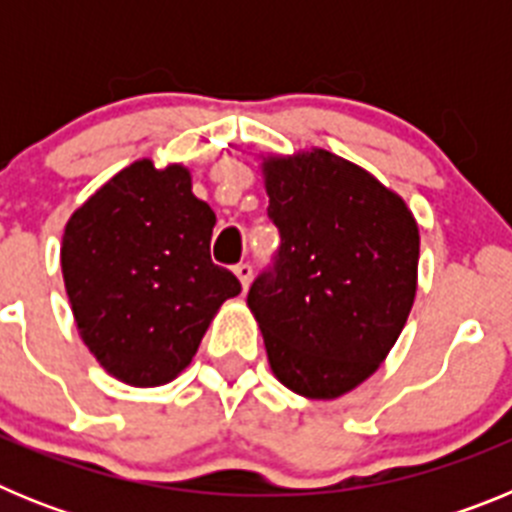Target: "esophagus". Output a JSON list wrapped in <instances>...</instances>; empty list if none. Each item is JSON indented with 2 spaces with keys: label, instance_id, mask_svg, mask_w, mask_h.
Masks as SVG:
<instances>
[{
  "label": "esophagus",
  "instance_id": "1",
  "mask_svg": "<svg viewBox=\"0 0 512 512\" xmlns=\"http://www.w3.org/2000/svg\"><path fill=\"white\" fill-rule=\"evenodd\" d=\"M233 271H235V277L241 279V287L248 289V284H251V277H253L251 264H238Z\"/></svg>",
  "mask_w": 512,
  "mask_h": 512
}]
</instances>
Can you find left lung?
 <instances>
[{
    "mask_svg": "<svg viewBox=\"0 0 512 512\" xmlns=\"http://www.w3.org/2000/svg\"><path fill=\"white\" fill-rule=\"evenodd\" d=\"M261 169L282 243L248 307L274 377L333 400L377 372L408 323L418 223L402 197L323 148L269 156Z\"/></svg>",
    "mask_w": 512,
    "mask_h": 512,
    "instance_id": "1",
    "label": "left lung"
}]
</instances>
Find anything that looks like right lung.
I'll list each match as a JSON object with an SVG mask.
<instances>
[{"label":"right lung","mask_w":512,"mask_h":512,"mask_svg":"<svg viewBox=\"0 0 512 512\" xmlns=\"http://www.w3.org/2000/svg\"><path fill=\"white\" fill-rule=\"evenodd\" d=\"M215 212L184 166L143 158L71 215L61 269L81 341L120 382L166 384L187 369L207 325L241 292L212 264Z\"/></svg>","instance_id":"1"}]
</instances>
